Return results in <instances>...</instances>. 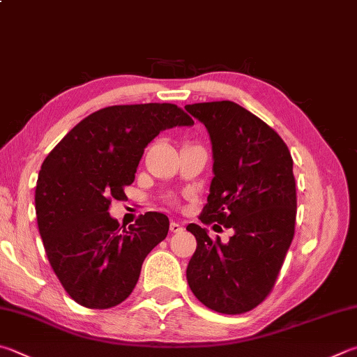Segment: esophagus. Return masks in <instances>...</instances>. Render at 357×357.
Returning <instances> with one entry per match:
<instances>
[{"label":"esophagus","instance_id":"34e87169","mask_svg":"<svg viewBox=\"0 0 357 357\" xmlns=\"http://www.w3.org/2000/svg\"><path fill=\"white\" fill-rule=\"evenodd\" d=\"M170 231L172 232H181V231H183V225H179L178 222H172L170 223Z\"/></svg>","mask_w":357,"mask_h":357}]
</instances>
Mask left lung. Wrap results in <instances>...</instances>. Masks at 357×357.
<instances>
[{
	"label": "left lung",
	"mask_w": 357,
	"mask_h": 357,
	"mask_svg": "<svg viewBox=\"0 0 357 357\" xmlns=\"http://www.w3.org/2000/svg\"><path fill=\"white\" fill-rule=\"evenodd\" d=\"M185 111L212 142L213 178L201 223L234 231L222 242L195 223L187 226L197 238L187 282L215 312H248L273 289L295 234L294 160L275 129L237 102H195Z\"/></svg>",
	"instance_id": "obj_1"
}]
</instances>
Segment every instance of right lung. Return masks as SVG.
I'll return each instance as SVG.
<instances>
[{
    "label": "right lung",
    "mask_w": 357,
    "mask_h": 357,
    "mask_svg": "<svg viewBox=\"0 0 357 357\" xmlns=\"http://www.w3.org/2000/svg\"><path fill=\"white\" fill-rule=\"evenodd\" d=\"M192 125L170 102L109 106L77 123L43 160L36 185L38 232L56 276L77 304L109 309L131 295L170 222L146 212L121 230L109 206L126 198L125 187L160 131Z\"/></svg>",
    "instance_id": "obj_1"
}]
</instances>
